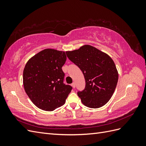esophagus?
Returning <instances> with one entry per match:
<instances>
[{"mask_svg": "<svg viewBox=\"0 0 146 146\" xmlns=\"http://www.w3.org/2000/svg\"><path fill=\"white\" fill-rule=\"evenodd\" d=\"M71 86H72L73 88H76V84H75V83H72Z\"/></svg>", "mask_w": 146, "mask_h": 146, "instance_id": "esophagus-1", "label": "esophagus"}]
</instances>
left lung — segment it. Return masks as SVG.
Here are the masks:
<instances>
[{"label":"left lung","mask_w":146,"mask_h":146,"mask_svg":"<svg viewBox=\"0 0 146 146\" xmlns=\"http://www.w3.org/2000/svg\"><path fill=\"white\" fill-rule=\"evenodd\" d=\"M68 58L81 69L85 79L84 90L77 94L86 107H103L112 97L118 81V72L108 55L90 45L66 52Z\"/></svg>","instance_id":"1"}]
</instances>
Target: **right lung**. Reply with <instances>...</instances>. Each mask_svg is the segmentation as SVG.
Returning a JSON list of instances; mask_svg holds the SVG:
<instances>
[{"label": "right lung", "mask_w": 146, "mask_h": 146, "mask_svg": "<svg viewBox=\"0 0 146 146\" xmlns=\"http://www.w3.org/2000/svg\"><path fill=\"white\" fill-rule=\"evenodd\" d=\"M66 60L65 52L46 48L26 63L23 72L24 90L38 108L50 111L65 104L72 88L63 83L64 73L61 68Z\"/></svg>", "instance_id": "add662e5"}]
</instances>
